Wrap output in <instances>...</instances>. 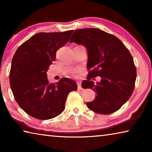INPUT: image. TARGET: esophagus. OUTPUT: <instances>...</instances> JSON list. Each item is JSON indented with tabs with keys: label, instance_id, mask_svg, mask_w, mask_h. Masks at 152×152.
Segmentation results:
<instances>
[{
	"label": "esophagus",
	"instance_id": "esophagus-1",
	"mask_svg": "<svg viewBox=\"0 0 152 152\" xmlns=\"http://www.w3.org/2000/svg\"><path fill=\"white\" fill-rule=\"evenodd\" d=\"M76 83H77V85H78V89L80 90V91H81V90H82V88L81 86V81H76Z\"/></svg>",
	"mask_w": 152,
	"mask_h": 152
}]
</instances>
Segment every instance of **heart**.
Segmentation results:
<instances>
[{
	"label": "heart",
	"mask_w": 152,
	"mask_h": 152,
	"mask_svg": "<svg viewBox=\"0 0 152 152\" xmlns=\"http://www.w3.org/2000/svg\"><path fill=\"white\" fill-rule=\"evenodd\" d=\"M76 73H77V71H76V70L73 72V74H76Z\"/></svg>",
	"instance_id": "heart-1"
}]
</instances>
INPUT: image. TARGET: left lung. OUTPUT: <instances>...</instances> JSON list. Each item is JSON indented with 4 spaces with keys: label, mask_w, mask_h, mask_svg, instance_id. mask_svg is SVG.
Instances as JSON below:
<instances>
[{
    "label": "left lung",
    "mask_w": 152,
    "mask_h": 152,
    "mask_svg": "<svg viewBox=\"0 0 152 152\" xmlns=\"http://www.w3.org/2000/svg\"><path fill=\"white\" fill-rule=\"evenodd\" d=\"M70 42L83 45L88 51V74L82 87L92 89L97 95L86 102L87 107L99 114L117 111L135 88L137 70L129 51L115 35L94 28L76 30ZM97 76L101 82L94 85L91 79Z\"/></svg>",
    "instance_id": "8db88e82"
}]
</instances>
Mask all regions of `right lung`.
Returning a JSON list of instances; mask_svg holds the SVG:
<instances>
[{
	"instance_id": "1",
	"label": "right lung",
	"mask_w": 152,
	"mask_h": 152,
	"mask_svg": "<svg viewBox=\"0 0 152 152\" xmlns=\"http://www.w3.org/2000/svg\"><path fill=\"white\" fill-rule=\"evenodd\" d=\"M74 31L39 33L20 45L12 58L10 85L19 107L33 117L48 120L64 111L68 94L77 84L68 78L50 83L47 72L56 51L66 45Z\"/></svg>"
}]
</instances>
